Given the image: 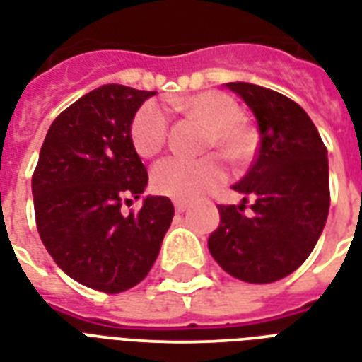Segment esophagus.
Here are the masks:
<instances>
[{
    "label": "esophagus",
    "mask_w": 362,
    "mask_h": 362,
    "mask_svg": "<svg viewBox=\"0 0 362 362\" xmlns=\"http://www.w3.org/2000/svg\"><path fill=\"white\" fill-rule=\"evenodd\" d=\"M175 210L176 212H186L187 210L186 201H175Z\"/></svg>",
    "instance_id": "esophagus-1"
}]
</instances>
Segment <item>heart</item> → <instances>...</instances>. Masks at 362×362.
Listing matches in <instances>:
<instances>
[{
	"mask_svg": "<svg viewBox=\"0 0 362 362\" xmlns=\"http://www.w3.org/2000/svg\"><path fill=\"white\" fill-rule=\"evenodd\" d=\"M173 110H182L209 131L206 146H214L231 163H242L253 153L255 133L240 116V107L227 93L201 92L186 99H170ZM169 135V116L161 105L148 101L131 122V142L142 158H152L163 150ZM223 182V169L216 158L187 161L169 158L152 170L153 189L167 197L195 199Z\"/></svg>",
	"mask_w": 362,
	"mask_h": 362,
	"instance_id": "obj_1",
	"label": "heart"
}]
</instances>
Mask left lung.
Here are the masks:
<instances>
[{
  "label": "left lung",
  "mask_w": 362,
  "mask_h": 362,
  "mask_svg": "<svg viewBox=\"0 0 362 362\" xmlns=\"http://www.w3.org/2000/svg\"><path fill=\"white\" fill-rule=\"evenodd\" d=\"M259 125L257 158L233 189L238 206L220 204V227L209 237L216 263L250 284L281 280L300 267L329 216V159L314 122L300 105L269 88L229 82ZM250 215L243 214L247 199Z\"/></svg>",
  "instance_id": "1"
}]
</instances>
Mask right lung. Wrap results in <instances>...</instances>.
<instances>
[{
  "label": "right lung",
  "mask_w": 362,
  "mask_h": 362,
  "mask_svg": "<svg viewBox=\"0 0 362 362\" xmlns=\"http://www.w3.org/2000/svg\"><path fill=\"white\" fill-rule=\"evenodd\" d=\"M156 92L122 84L95 88L52 122L31 178L37 231L59 269L78 284L122 293L146 278L158 259L175 206L139 199L148 173L131 142V122Z\"/></svg>",
  "instance_id": "add662e5"
}]
</instances>
